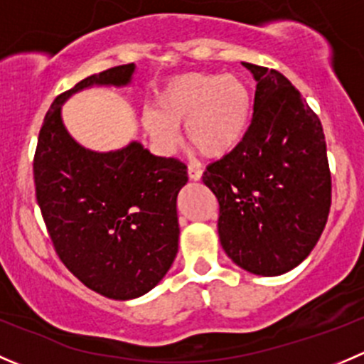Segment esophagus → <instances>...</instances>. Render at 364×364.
<instances>
[{
	"label": "esophagus",
	"mask_w": 364,
	"mask_h": 364,
	"mask_svg": "<svg viewBox=\"0 0 364 364\" xmlns=\"http://www.w3.org/2000/svg\"><path fill=\"white\" fill-rule=\"evenodd\" d=\"M188 178L193 179V181H199L203 178V171L199 167H196V165H188Z\"/></svg>",
	"instance_id": "esophagus-1"
}]
</instances>
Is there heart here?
<instances>
[{
	"instance_id": "b5f03b06",
	"label": "heart",
	"mask_w": 364,
	"mask_h": 364,
	"mask_svg": "<svg viewBox=\"0 0 364 364\" xmlns=\"http://www.w3.org/2000/svg\"><path fill=\"white\" fill-rule=\"evenodd\" d=\"M252 121V91L241 77L222 73H183L155 95V109L142 114L149 137L165 153L186 139L205 159H225L243 142Z\"/></svg>"
}]
</instances>
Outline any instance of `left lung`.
I'll return each instance as SVG.
<instances>
[{"label": "left lung", "mask_w": 364, "mask_h": 364, "mask_svg": "<svg viewBox=\"0 0 364 364\" xmlns=\"http://www.w3.org/2000/svg\"><path fill=\"white\" fill-rule=\"evenodd\" d=\"M257 80L243 142L205 168L220 204L218 236L240 267L262 277L294 269L317 245L331 208L324 130L291 80L243 63Z\"/></svg>", "instance_id": "left-lung-1"}]
</instances>
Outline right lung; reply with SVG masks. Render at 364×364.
<instances>
[{"instance_id":"obj_1","label":"right lung","mask_w":364,"mask_h":364,"mask_svg":"<svg viewBox=\"0 0 364 364\" xmlns=\"http://www.w3.org/2000/svg\"><path fill=\"white\" fill-rule=\"evenodd\" d=\"M135 65L86 77L58 95L43 117L33 159L36 200L61 262L87 289L111 299L151 291L178 253L176 199L188 181L178 159L132 142L111 153L77 144L61 104L93 84L124 86Z\"/></svg>"}]
</instances>
